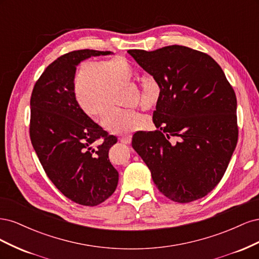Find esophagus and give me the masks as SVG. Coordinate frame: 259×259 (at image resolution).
Instances as JSON below:
<instances>
[{
    "label": "esophagus",
    "mask_w": 259,
    "mask_h": 259,
    "mask_svg": "<svg viewBox=\"0 0 259 259\" xmlns=\"http://www.w3.org/2000/svg\"><path fill=\"white\" fill-rule=\"evenodd\" d=\"M131 142H132V136H131V135L125 136V137H123V138L121 139V143L124 144V145H130Z\"/></svg>",
    "instance_id": "esophagus-1"
}]
</instances>
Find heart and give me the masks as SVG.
Returning a JSON list of instances; mask_svg holds the SVG:
<instances>
[{
    "label": "heart",
    "mask_w": 259,
    "mask_h": 259,
    "mask_svg": "<svg viewBox=\"0 0 259 259\" xmlns=\"http://www.w3.org/2000/svg\"><path fill=\"white\" fill-rule=\"evenodd\" d=\"M135 70L123 56L83 60L77 64L71 76V91L81 112L94 122L101 120L106 128L115 134L130 135L146 131L150 120L146 115L124 111L121 91L130 88L135 79ZM162 96V85L153 75L143 81L140 107L151 110Z\"/></svg>",
    "instance_id": "1"
}]
</instances>
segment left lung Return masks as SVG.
Returning <instances> with one entry per match:
<instances>
[{"label":"left lung","mask_w":259,"mask_h":259,"mask_svg":"<svg viewBox=\"0 0 259 259\" xmlns=\"http://www.w3.org/2000/svg\"><path fill=\"white\" fill-rule=\"evenodd\" d=\"M111 52L67 53L44 70L30 99V138L46 175L68 199L96 206L111 197L119 173L109 160L116 137L86 117L76 106L71 76L75 66Z\"/></svg>","instance_id":"8db88e82"}]
</instances>
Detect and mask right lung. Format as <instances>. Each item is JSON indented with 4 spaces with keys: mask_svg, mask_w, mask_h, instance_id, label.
Listing matches in <instances>:
<instances>
[{
    "mask_svg": "<svg viewBox=\"0 0 259 259\" xmlns=\"http://www.w3.org/2000/svg\"><path fill=\"white\" fill-rule=\"evenodd\" d=\"M127 53L162 85L154 132H137L132 147L169 200L189 203L221 182L238 143L237 97L209 55L182 45ZM173 139V141H169Z\"/></svg>",
    "mask_w": 259,
    "mask_h": 259,
    "instance_id": "right-lung-1",
    "label": "right lung"
}]
</instances>
